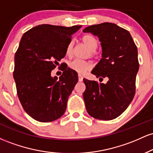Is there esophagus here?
Here are the masks:
<instances>
[{"mask_svg":"<svg viewBox=\"0 0 153 153\" xmlns=\"http://www.w3.org/2000/svg\"><path fill=\"white\" fill-rule=\"evenodd\" d=\"M82 80H83V78H82V75H78V81L79 82H82Z\"/></svg>","mask_w":153,"mask_h":153,"instance_id":"obj_1","label":"esophagus"}]
</instances>
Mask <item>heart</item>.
Returning a JSON list of instances; mask_svg holds the SVG:
<instances>
[{"label":"heart","mask_w":153,"mask_h":153,"mask_svg":"<svg viewBox=\"0 0 153 153\" xmlns=\"http://www.w3.org/2000/svg\"><path fill=\"white\" fill-rule=\"evenodd\" d=\"M81 42L82 45H85V47L88 49V50L91 52H94L96 50L97 47V41L94 36L91 35H85L81 38ZM66 55L68 57H71L73 53V42H70L68 43V46L66 48ZM70 68L73 70V71L76 72L77 73L80 75L85 74L88 71L91 69V64L87 61L79 60V59H75L71 62L69 65Z\"/></svg>","instance_id":"1"}]
</instances>
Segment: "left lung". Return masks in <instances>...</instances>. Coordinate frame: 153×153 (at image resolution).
<instances>
[{"mask_svg": "<svg viewBox=\"0 0 153 153\" xmlns=\"http://www.w3.org/2000/svg\"><path fill=\"white\" fill-rule=\"evenodd\" d=\"M84 33L98 36L101 42V59L91 71L99 80L84 78L83 93L88 114L100 120H111L124 111L135 94L139 71L137 48L130 33L117 24L105 22L88 26Z\"/></svg>", "mask_w": 153, "mask_h": 153, "instance_id": "obj_1", "label": "left lung"}]
</instances>
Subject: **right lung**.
I'll use <instances>...</instances> for the list:
<instances>
[{"label":"right lung","instance_id":"obj_1","mask_svg":"<svg viewBox=\"0 0 153 153\" xmlns=\"http://www.w3.org/2000/svg\"><path fill=\"white\" fill-rule=\"evenodd\" d=\"M81 26L42 24L22 36L15 54L13 78L24 111L38 122H52L65 112L78 73L65 66L58 79L51 72L65 56L72 35Z\"/></svg>","mask_w":153,"mask_h":153}]
</instances>
